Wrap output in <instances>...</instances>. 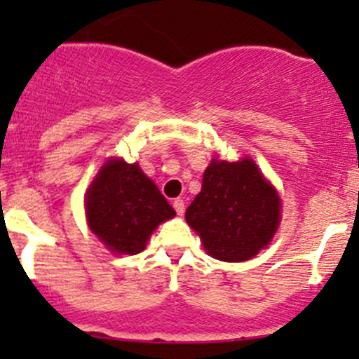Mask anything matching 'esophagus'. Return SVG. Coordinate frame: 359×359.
<instances>
[{
    "label": "esophagus",
    "mask_w": 359,
    "mask_h": 359,
    "mask_svg": "<svg viewBox=\"0 0 359 359\" xmlns=\"http://www.w3.org/2000/svg\"><path fill=\"white\" fill-rule=\"evenodd\" d=\"M173 208H175L177 215H184V212H186V205H184V200L177 198V200L173 201Z\"/></svg>",
    "instance_id": "esophagus-1"
}]
</instances>
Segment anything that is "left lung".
Masks as SVG:
<instances>
[{"mask_svg": "<svg viewBox=\"0 0 359 359\" xmlns=\"http://www.w3.org/2000/svg\"><path fill=\"white\" fill-rule=\"evenodd\" d=\"M281 219V200L255 161L213 158L203 173L200 194L186 220L213 259L243 262L273 241Z\"/></svg>", "mask_w": 359, "mask_h": 359, "instance_id": "8db88e82", "label": "left lung"}]
</instances>
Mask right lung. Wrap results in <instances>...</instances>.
I'll return each instance as SVG.
<instances>
[{
    "instance_id": "right-lung-1",
    "label": "right lung",
    "mask_w": 359,
    "mask_h": 359,
    "mask_svg": "<svg viewBox=\"0 0 359 359\" xmlns=\"http://www.w3.org/2000/svg\"><path fill=\"white\" fill-rule=\"evenodd\" d=\"M88 227L112 253L135 255L165 220L175 217L158 186L139 163L109 159L85 196Z\"/></svg>"
}]
</instances>
